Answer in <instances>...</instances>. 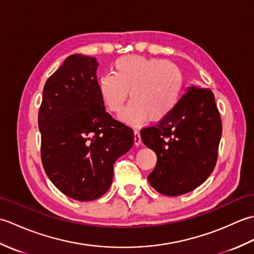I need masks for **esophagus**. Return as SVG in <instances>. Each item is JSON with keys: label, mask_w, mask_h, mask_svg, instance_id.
Here are the masks:
<instances>
[{"label": "esophagus", "mask_w": 254, "mask_h": 254, "mask_svg": "<svg viewBox=\"0 0 254 254\" xmlns=\"http://www.w3.org/2000/svg\"><path fill=\"white\" fill-rule=\"evenodd\" d=\"M142 143V138H141V133L138 131H134V144L138 146Z\"/></svg>", "instance_id": "34e87169"}]
</instances>
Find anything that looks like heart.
Segmentation results:
<instances>
[{
  "label": "heart",
  "mask_w": 254,
  "mask_h": 254,
  "mask_svg": "<svg viewBox=\"0 0 254 254\" xmlns=\"http://www.w3.org/2000/svg\"><path fill=\"white\" fill-rule=\"evenodd\" d=\"M113 73L101 75L98 91L108 111L119 115L128 99L122 119L138 126L146 119L163 120L175 109L183 89V73L177 64L159 58L127 56L112 65Z\"/></svg>",
  "instance_id": "b5f03b06"
}]
</instances>
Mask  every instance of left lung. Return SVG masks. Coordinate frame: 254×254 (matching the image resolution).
Listing matches in <instances>:
<instances>
[{
    "mask_svg": "<svg viewBox=\"0 0 254 254\" xmlns=\"http://www.w3.org/2000/svg\"><path fill=\"white\" fill-rule=\"evenodd\" d=\"M222 131L213 91L189 87L168 116L141 131L143 143L157 155L147 177L152 187L177 196L201 186L216 165Z\"/></svg>",
    "mask_w": 254,
    "mask_h": 254,
    "instance_id": "1",
    "label": "left lung"
}]
</instances>
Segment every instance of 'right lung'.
<instances>
[{
    "instance_id": "1",
    "label": "right lung",
    "mask_w": 254,
    "mask_h": 254,
    "mask_svg": "<svg viewBox=\"0 0 254 254\" xmlns=\"http://www.w3.org/2000/svg\"><path fill=\"white\" fill-rule=\"evenodd\" d=\"M98 62L69 56L47 79L38 115L41 161L59 190L93 201L110 188L113 164L131 149V127L106 112L97 80Z\"/></svg>"
}]
</instances>
